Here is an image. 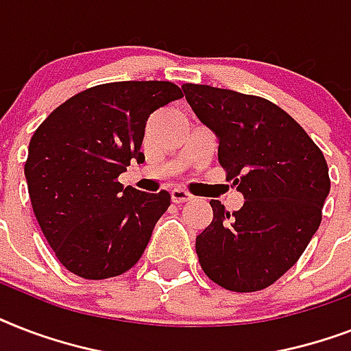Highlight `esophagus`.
<instances>
[{"label":"esophagus","mask_w":351,"mask_h":351,"mask_svg":"<svg viewBox=\"0 0 351 351\" xmlns=\"http://www.w3.org/2000/svg\"><path fill=\"white\" fill-rule=\"evenodd\" d=\"M193 195L186 191V189H182V187H175V189H171V200L175 204H182L187 202V200H191Z\"/></svg>","instance_id":"esophagus-1"}]
</instances>
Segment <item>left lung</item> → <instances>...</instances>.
Returning a JSON list of instances; mask_svg holds the SVG:
<instances>
[{
  "instance_id": "1",
  "label": "left lung",
  "mask_w": 351,
  "mask_h": 351,
  "mask_svg": "<svg viewBox=\"0 0 351 351\" xmlns=\"http://www.w3.org/2000/svg\"><path fill=\"white\" fill-rule=\"evenodd\" d=\"M219 140V162L244 206L230 215L211 200L213 222L197 237L204 273L230 291H258L282 277L319 230L330 193L324 154L271 101L209 85H182Z\"/></svg>"
}]
</instances>
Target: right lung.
<instances>
[{"mask_svg":"<svg viewBox=\"0 0 351 351\" xmlns=\"http://www.w3.org/2000/svg\"><path fill=\"white\" fill-rule=\"evenodd\" d=\"M182 98L171 82H114L90 87L54 109L36 129L25 178L36 220L58 261L89 280L117 277L142 256L167 211V191L118 182L142 164L147 118Z\"/></svg>","mask_w":351,"mask_h":351,"instance_id":"obj_1","label":"right lung"}]
</instances>
